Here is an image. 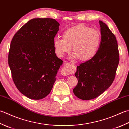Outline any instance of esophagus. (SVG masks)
<instances>
[{"mask_svg":"<svg viewBox=\"0 0 129 129\" xmlns=\"http://www.w3.org/2000/svg\"><path fill=\"white\" fill-rule=\"evenodd\" d=\"M70 64H68V62H66L65 64V67L62 68L61 70V74L64 76H67L68 75H69L70 73Z\"/></svg>","mask_w":129,"mask_h":129,"instance_id":"1","label":"esophagus"}]
</instances>
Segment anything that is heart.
<instances>
[{
	"instance_id": "1",
	"label": "heart",
	"mask_w": 129,
	"mask_h": 129,
	"mask_svg": "<svg viewBox=\"0 0 129 129\" xmlns=\"http://www.w3.org/2000/svg\"><path fill=\"white\" fill-rule=\"evenodd\" d=\"M101 41V36L97 30L78 25L67 29L63 34V39H55L54 47L58 56H62L69 52L73 46V57L87 61L97 54Z\"/></svg>"
}]
</instances>
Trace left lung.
Masks as SVG:
<instances>
[{
	"mask_svg": "<svg viewBox=\"0 0 129 129\" xmlns=\"http://www.w3.org/2000/svg\"><path fill=\"white\" fill-rule=\"evenodd\" d=\"M101 41L95 56L77 67L75 75L78 84L73 93L83 100L99 96L115 79L119 63V52L115 35L105 23L100 21Z\"/></svg>",
	"mask_w": 129,
	"mask_h": 129,
	"instance_id": "left-lung-1",
	"label": "left lung"
}]
</instances>
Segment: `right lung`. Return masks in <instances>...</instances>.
Segmentation results:
<instances>
[{
    "mask_svg": "<svg viewBox=\"0 0 129 129\" xmlns=\"http://www.w3.org/2000/svg\"><path fill=\"white\" fill-rule=\"evenodd\" d=\"M59 26L54 19H32L12 40L8 64L13 80L19 91L30 99L46 97L56 80L63 62L54 47Z\"/></svg>",
    "mask_w": 129,
    "mask_h": 129,
    "instance_id": "obj_1",
    "label": "right lung"
}]
</instances>
